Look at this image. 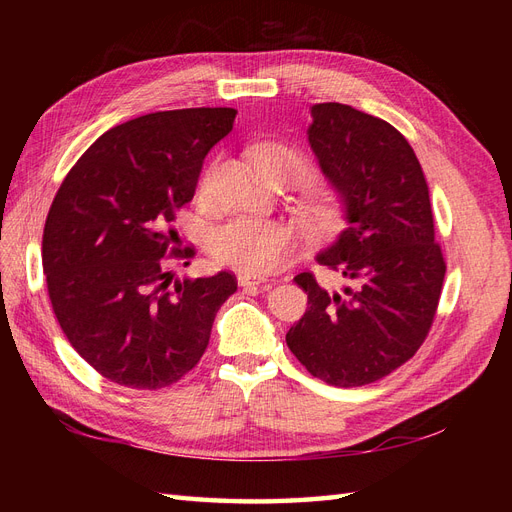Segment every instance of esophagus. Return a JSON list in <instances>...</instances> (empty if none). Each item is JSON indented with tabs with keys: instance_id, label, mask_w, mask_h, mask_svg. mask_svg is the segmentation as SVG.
I'll return each mask as SVG.
<instances>
[{
	"instance_id": "34e87169",
	"label": "esophagus",
	"mask_w": 512,
	"mask_h": 512,
	"mask_svg": "<svg viewBox=\"0 0 512 512\" xmlns=\"http://www.w3.org/2000/svg\"><path fill=\"white\" fill-rule=\"evenodd\" d=\"M267 280L265 277H256V275H239V284L241 286H262Z\"/></svg>"
}]
</instances>
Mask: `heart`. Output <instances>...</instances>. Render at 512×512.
<instances>
[{
    "mask_svg": "<svg viewBox=\"0 0 512 512\" xmlns=\"http://www.w3.org/2000/svg\"><path fill=\"white\" fill-rule=\"evenodd\" d=\"M262 173L271 177H301L307 162L297 149L286 145H260L252 151ZM213 190V166L205 170L198 183V196L207 198ZM213 258L220 265L243 273L267 275L280 269L292 252L290 230L277 222L232 218L215 226L209 235Z\"/></svg>",
    "mask_w": 512,
    "mask_h": 512,
    "instance_id": "obj_1",
    "label": "heart"
}]
</instances>
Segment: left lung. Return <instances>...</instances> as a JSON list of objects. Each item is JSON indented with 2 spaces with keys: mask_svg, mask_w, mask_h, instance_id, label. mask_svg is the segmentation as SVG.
Wrapping results in <instances>:
<instances>
[{
  "mask_svg": "<svg viewBox=\"0 0 512 512\" xmlns=\"http://www.w3.org/2000/svg\"><path fill=\"white\" fill-rule=\"evenodd\" d=\"M312 117L309 143L346 205V228L316 260L354 286L329 294L312 271L294 277L307 312L286 344L314 378L350 389L389 376L423 346L446 262L404 134L339 102L312 106Z\"/></svg>",
  "mask_w": 512,
  "mask_h": 512,
  "instance_id": "8db88e82",
  "label": "left lung"
}]
</instances>
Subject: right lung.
Here are the masks:
<instances>
[{
  "label": "right lung",
  "mask_w": 512,
  "mask_h": 512,
  "mask_svg": "<svg viewBox=\"0 0 512 512\" xmlns=\"http://www.w3.org/2000/svg\"><path fill=\"white\" fill-rule=\"evenodd\" d=\"M235 115L179 108L121 123L83 153L53 198L42 267L55 318L72 348L119 386L158 391L181 380L237 290L228 271L170 288V262L196 256L173 220Z\"/></svg>",
  "instance_id": "obj_1"
}]
</instances>
